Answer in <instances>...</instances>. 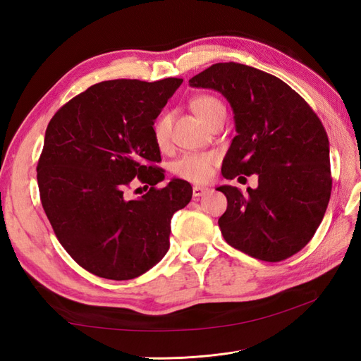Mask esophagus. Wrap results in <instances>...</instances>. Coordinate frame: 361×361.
Here are the masks:
<instances>
[{
	"label": "esophagus",
	"instance_id": "esophagus-1",
	"mask_svg": "<svg viewBox=\"0 0 361 361\" xmlns=\"http://www.w3.org/2000/svg\"><path fill=\"white\" fill-rule=\"evenodd\" d=\"M207 191H209V188L200 187V185H195V187H192V195H194V199H200L202 195H204Z\"/></svg>",
	"mask_w": 361,
	"mask_h": 361
}]
</instances>
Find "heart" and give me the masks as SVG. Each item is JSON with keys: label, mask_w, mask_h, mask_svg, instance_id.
<instances>
[{"label": "heart", "mask_w": 361, "mask_h": 361, "mask_svg": "<svg viewBox=\"0 0 361 361\" xmlns=\"http://www.w3.org/2000/svg\"><path fill=\"white\" fill-rule=\"evenodd\" d=\"M191 110L197 114V117L206 126H211L216 120L226 117V106L212 94H197L190 101ZM171 125L173 116L170 113L159 114L154 126H152V135L159 149H167L171 140ZM218 164V157L212 152H203V154H187L173 164V173L178 178L204 183L209 182L215 173Z\"/></svg>", "instance_id": "obj_1"}]
</instances>
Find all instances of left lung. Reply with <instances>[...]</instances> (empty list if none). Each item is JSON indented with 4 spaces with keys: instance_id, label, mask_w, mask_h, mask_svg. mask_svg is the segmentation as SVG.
<instances>
[{
    "instance_id": "obj_1",
    "label": "left lung",
    "mask_w": 361,
    "mask_h": 361,
    "mask_svg": "<svg viewBox=\"0 0 361 361\" xmlns=\"http://www.w3.org/2000/svg\"><path fill=\"white\" fill-rule=\"evenodd\" d=\"M220 92L236 133L223 161L226 179L257 174V188L216 190L227 197L218 226L228 245L265 260H285L309 244L331 195L329 137L319 117L277 76L241 63H216L190 80ZM244 176H239V179Z\"/></svg>"
}]
</instances>
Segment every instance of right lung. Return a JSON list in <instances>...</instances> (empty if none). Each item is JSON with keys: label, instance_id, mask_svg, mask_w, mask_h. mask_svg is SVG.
Instances as JSON below:
<instances>
[{"label": "right lung", "instance_id": "1", "mask_svg": "<svg viewBox=\"0 0 361 361\" xmlns=\"http://www.w3.org/2000/svg\"><path fill=\"white\" fill-rule=\"evenodd\" d=\"M182 81H102L48 123L37 162L42 206L64 250L97 277L130 280L157 265L170 247L173 214L191 200L187 180L157 188L164 170L152 135ZM133 183H145L147 194L130 200Z\"/></svg>", "mask_w": 361, "mask_h": 361}]
</instances>
